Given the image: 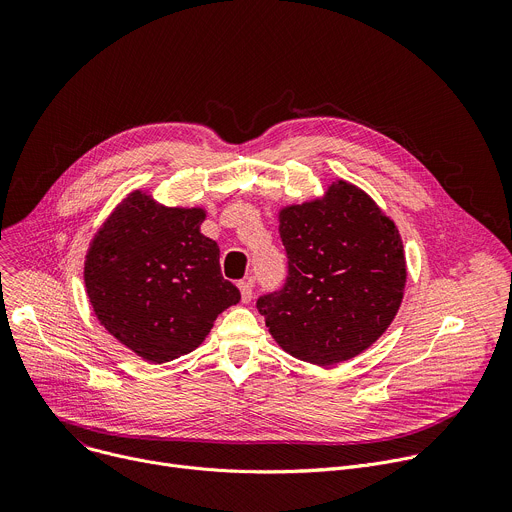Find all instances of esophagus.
<instances>
[{
  "instance_id": "34e87169",
  "label": "esophagus",
  "mask_w": 512,
  "mask_h": 512,
  "mask_svg": "<svg viewBox=\"0 0 512 512\" xmlns=\"http://www.w3.org/2000/svg\"><path fill=\"white\" fill-rule=\"evenodd\" d=\"M238 287H240V293H242V301L250 303L252 301V291H254V282L248 278V280L238 282Z\"/></svg>"
}]
</instances>
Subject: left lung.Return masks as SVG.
Listing matches in <instances>:
<instances>
[{
    "instance_id": "1",
    "label": "left lung",
    "mask_w": 512,
    "mask_h": 512,
    "mask_svg": "<svg viewBox=\"0 0 512 512\" xmlns=\"http://www.w3.org/2000/svg\"><path fill=\"white\" fill-rule=\"evenodd\" d=\"M278 219L289 276L256 301L276 344L317 366L362 354L403 301L407 264L396 225L344 181L323 199L285 207Z\"/></svg>"
}]
</instances>
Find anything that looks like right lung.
Returning a JSON list of instances; mask_svg holds the SVG:
<instances>
[{
    "label": "right lung",
    "mask_w": 512,
    "mask_h": 512,
    "mask_svg": "<svg viewBox=\"0 0 512 512\" xmlns=\"http://www.w3.org/2000/svg\"><path fill=\"white\" fill-rule=\"evenodd\" d=\"M205 211L132 193L101 225L85 258L99 323L152 364L199 348L240 291L221 276L219 246L199 232Z\"/></svg>",
    "instance_id": "1"
}]
</instances>
